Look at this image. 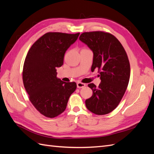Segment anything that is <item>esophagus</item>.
I'll list each match as a JSON object with an SVG mask.
<instances>
[{"label": "esophagus", "instance_id": "esophagus-1", "mask_svg": "<svg viewBox=\"0 0 154 154\" xmlns=\"http://www.w3.org/2000/svg\"><path fill=\"white\" fill-rule=\"evenodd\" d=\"M77 88H81L85 87V86H86V85L85 83H82V82H77Z\"/></svg>", "mask_w": 154, "mask_h": 154}]
</instances>
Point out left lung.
<instances>
[{
	"instance_id": "left-lung-1",
	"label": "left lung",
	"mask_w": 154,
	"mask_h": 154,
	"mask_svg": "<svg viewBox=\"0 0 154 154\" xmlns=\"http://www.w3.org/2000/svg\"><path fill=\"white\" fill-rule=\"evenodd\" d=\"M79 39L92 51L91 70L98 69L101 79L98 87L88 85L93 94L85 101L86 107L96 115H106L116 109L127 89L130 77L127 53L118 39L108 32H84Z\"/></svg>"
}]
</instances>
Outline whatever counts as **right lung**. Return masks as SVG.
<instances>
[{
	"label": "right lung",
	"instance_id": "right-lung-1",
	"mask_svg": "<svg viewBox=\"0 0 154 154\" xmlns=\"http://www.w3.org/2000/svg\"><path fill=\"white\" fill-rule=\"evenodd\" d=\"M80 33L47 32L30 47L23 70V81L32 104L42 115L54 118L65 111L75 82H66L57 77V68L64 63L66 51Z\"/></svg>",
	"mask_w": 154,
	"mask_h": 154
}]
</instances>
